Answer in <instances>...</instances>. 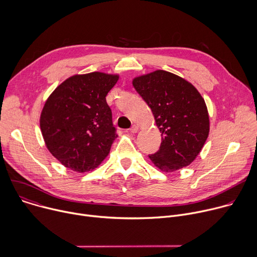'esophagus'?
<instances>
[{
  "label": "esophagus",
  "instance_id": "obj_1",
  "mask_svg": "<svg viewBox=\"0 0 257 257\" xmlns=\"http://www.w3.org/2000/svg\"><path fill=\"white\" fill-rule=\"evenodd\" d=\"M130 131L132 132V133H137L138 131H139V125H137V124H134L131 128H130Z\"/></svg>",
  "mask_w": 257,
  "mask_h": 257
}]
</instances>
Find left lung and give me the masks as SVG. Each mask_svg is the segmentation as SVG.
Here are the masks:
<instances>
[{
    "label": "left lung",
    "instance_id": "8db88e82",
    "mask_svg": "<svg viewBox=\"0 0 257 257\" xmlns=\"http://www.w3.org/2000/svg\"><path fill=\"white\" fill-rule=\"evenodd\" d=\"M132 84L151 107L161 131V148L149 156L152 163L166 173L189 166L209 134L207 106L199 91L189 81L164 70L137 76Z\"/></svg>",
    "mask_w": 257,
    "mask_h": 257
}]
</instances>
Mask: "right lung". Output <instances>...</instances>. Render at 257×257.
Instances as JSON below:
<instances>
[{"instance_id": "add662e5", "label": "right lung", "mask_w": 257, "mask_h": 257, "mask_svg": "<svg viewBox=\"0 0 257 257\" xmlns=\"http://www.w3.org/2000/svg\"><path fill=\"white\" fill-rule=\"evenodd\" d=\"M118 74L91 72L63 81L48 97L40 119L49 152L78 173L97 168L117 138L105 96Z\"/></svg>"}]
</instances>
